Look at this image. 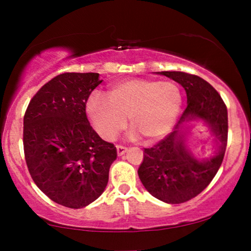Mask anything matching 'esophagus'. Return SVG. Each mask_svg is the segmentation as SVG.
I'll list each match as a JSON object with an SVG mask.
<instances>
[{"mask_svg":"<svg viewBox=\"0 0 251 251\" xmlns=\"http://www.w3.org/2000/svg\"><path fill=\"white\" fill-rule=\"evenodd\" d=\"M116 151H118V155L121 156L125 154L126 151H128V149H126V146H122V145H116Z\"/></svg>","mask_w":251,"mask_h":251,"instance_id":"1","label":"esophagus"}]
</instances>
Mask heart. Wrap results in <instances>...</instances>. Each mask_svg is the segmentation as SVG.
Here are the masks:
<instances>
[{"instance_id":"b5f03b06","label":"heart","mask_w":251,"mask_h":251,"mask_svg":"<svg viewBox=\"0 0 251 251\" xmlns=\"http://www.w3.org/2000/svg\"><path fill=\"white\" fill-rule=\"evenodd\" d=\"M181 106L183 94L175 82L129 78L112 84L108 97L92 92L87 113L102 138L114 139L128 118L132 138L142 135L147 142H154L173 130Z\"/></svg>"}]
</instances>
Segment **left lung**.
Here are the masks:
<instances>
[{"label":"left lung","instance_id":"1","mask_svg":"<svg viewBox=\"0 0 251 251\" xmlns=\"http://www.w3.org/2000/svg\"><path fill=\"white\" fill-rule=\"evenodd\" d=\"M185 89L187 107L174 131L151 149L144 150L138 176L154 198L170 204L183 203L200 194L216 176L227 145V108L217 91L197 75L184 72H156ZM202 119L215 137V154L199 160L186 146L187 122Z\"/></svg>","mask_w":251,"mask_h":251}]
</instances>
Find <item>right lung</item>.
I'll use <instances>...</instances> for the list:
<instances>
[{"label": "right lung", "mask_w": 251, "mask_h": 251, "mask_svg": "<svg viewBox=\"0 0 251 251\" xmlns=\"http://www.w3.org/2000/svg\"><path fill=\"white\" fill-rule=\"evenodd\" d=\"M98 73H63L43 85L24 116V152L34 183L58 204L80 209L100 197L116 147L92 129L85 104Z\"/></svg>", "instance_id": "right-lung-1"}]
</instances>
